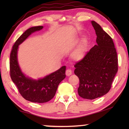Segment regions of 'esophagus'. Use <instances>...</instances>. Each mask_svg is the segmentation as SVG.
Returning a JSON list of instances; mask_svg holds the SVG:
<instances>
[{
	"mask_svg": "<svg viewBox=\"0 0 129 129\" xmlns=\"http://www.w3.org/2000/svg\"><path fill=\"white\" fill-rule=\"evenodd\" d=\"M65 74L67 76H69L72 75V71L71 69H67L66 70V72H65Z\"/></svg>",
	"mask_w": 129,
	"mask_h": 129,
	"instance_id": "34e87169",
	"label": "esophagus"
}]
</instances>
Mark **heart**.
I'll use <instances>...</instances> for the list:
<instances>
[{
  "instance_id": "obj_1",
  "label": "heart",
  "mask_w": 129,
  "mask_h": 129,
  "mask_svg": "<svg viewBox=\"0 0 129 129\" xmlns=\"http://www.w3.org/2000/svg\"><path fill=\"white\" fill-rule=\"evenodd\" d=\"M86 43L84 41L72 54V58L76 61L82 60L86 55Z\"/></svg>"
}]
</instances>
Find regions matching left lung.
Listing matches in <instances>:
<instances>
[{"label":"left lung","instance_id":"left-lung-1","mask_svg":"<svg viewBox=\"0 0 129 129\" xmlns=\"http://www.w3.org/2000/svg\"><path fill=\"white\" fill-rule=\"evenodd\" d=\"M91 24L97 35V44L75 65V74L80 80L78 95L88 100L95 99L109 92L118 68L112 38L95 21H91Z\"/></svg>","mask_w":129,"mask_h":129}]
</instances>
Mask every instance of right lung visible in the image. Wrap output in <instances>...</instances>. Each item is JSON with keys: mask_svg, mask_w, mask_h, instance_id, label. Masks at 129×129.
I'll return each instance as SVG.
<instances>
[{"mask_svg": "<svg viewBox=\"0 0 129 129\" xmlns=\"http://www.w3.org/2000/svg\"><path fill=\"white\" fill-rule=\"evenodd\" d=\"M43 28V26H36L26 30L13 45L10 58V76L19 93L27 101L38 103H44L53 99L58 85L66 76L65 66L38 80L25 77L21 71L17 58L19 45L30 34Z\"/></svg>", "mask_w": 129, "mask_h": 129, "instance_id": "right-lung-1", "label": "right lung"}]
</instances>
